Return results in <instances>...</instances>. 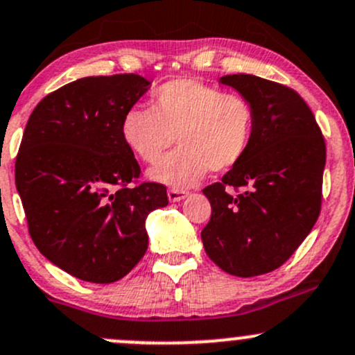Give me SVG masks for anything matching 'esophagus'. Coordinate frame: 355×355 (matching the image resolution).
Segmentation results:
<instances>
[{"instance_id": "34e87169", "label": "esophagus", "mask_w": 355, "mask_h": 355, "mask_svg": "<svg viewBox=\"0 0 355 355\" xmlns=\"http://www.w3.org/2000/svg\"><path fill=\"white\" fill-rule=\"evenodd\" d=\"M185 197H187V192H185V190H180V189L168 190V199H170V202H180V200H184Z\"/></svg>"}]
</instances>
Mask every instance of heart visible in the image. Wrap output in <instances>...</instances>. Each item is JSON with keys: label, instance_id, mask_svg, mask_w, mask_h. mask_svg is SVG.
Wrapping results in <instances>:
<instances>
[{"label": "heart", "instance_id": "1", "mask_svg": "<svg viewBox=\"0 0 355 355\" xmlns=\"http://www.w3.org/2000/svg\"><path fill=\"white\" fill-rule=\"evenodd\" d=\"M151 107L125 112L121 132L124 143L149 165L159 162L178 137L181 148L149 171L153 180L190 187L209 170H231L248 153L255 110L240 93L184 78L155 89Z\"/></svg>", "mask_w": 355, "mask_h": 355}]
</instances>
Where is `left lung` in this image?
Returning a JSON list of instances; mask_svg holds the SVG:
<instances>
[{
    "label": "left lung",
    "instance_id": "left-lung-1",
    "mask_svg": "<svg viewBox=\"0 0 355 355\" xmlns=\"http://www.w3.org/2000/svg\"><path fill=\"white\" fill-rule=\"evenodd\" d=\"M255 110V132L236 166L202 190L212 212L204 248L238 277L275 270L315 226L322 209L327 146L315 115L293 88L253 74H227Z\"/></svg>",
    "mask_w": 355,
    "mask_h": 355
}]
</instances>
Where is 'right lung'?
Listing matches in <instances>:
<instances>
[{"label": "right lung", "mask_w": 355, "mask_h": 355, "mask_svg": "<svg viewBox=\"0 0 355 355\" xmlns=\"http://www.w3.org/2000/svg\"><path fill=\"white\" fill-rule=\"evenodd\" d=\"M139 74L88 76L49 93L30 115L15 184L39 252L74 277L110 284L148 250L144 221L168 204L122 139L125 112L148 92Z\"/></svg>", "instance_id": "1"}]
</instances>
